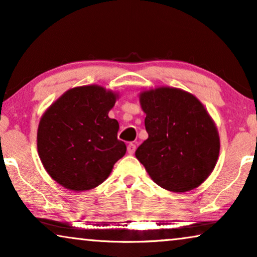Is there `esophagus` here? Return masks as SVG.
<instances>
[{"label": "esophagus", "mask_w": 257, "mask_h": 257, "mask_svg": "<svg viewBox=\"0 0 257 257\" xmlns=\"http://www.w3.org/2000/svg\"><path fill=\"white\" fill-rule=\"evenodd\" d=\"M135 151H136V145L133 143H130L128 145H127V152H128V154H133V153H135Z\"/></svg>", "instance_id": "1"}]
</instances>
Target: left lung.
<instances>
[{"label":"left lung","instance_id":"left-lung-1","mask_svg":"<svg viewBox=\"0 0 257 257\" xmlns=\"http://www.w3.org/2000/svg\"><path fill=\"white\" fill-rule=\"evenodd\" d=\"M149 138L136 157L152 180L171 192L198 187L215 167L220 140L203 105L185 91L159 87L140 94Z\"/></svg>","mask_w":257,"mask_h":257}]
</instances>
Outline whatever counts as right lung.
<instances>
[{"instance_id": "add662e5", "label": "right lung", "mask_w": 257, "mask_h": 257, "mask_svg": "<svg viewBox=\"0 0 257 257\" xmlns=\"http://www.w3.org/2000/svg\"><path fill=\"white\" fill-rule=\"evenodd\" d=\"M115 94L97 85L69 90L43 114L37 150L50 177L71 191L97 187L124 157L119 124L108 118Z\"/></svg>"}]
</instances>
